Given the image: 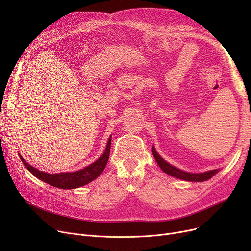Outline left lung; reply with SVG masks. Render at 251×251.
Listing matches in <instances>:
<instances>
[{
    "mask_svg": "<svg viewBox=\"0 0 251 251\" xmlns=\"http://www.w3.org/2000/svg\"><path fill=\"white\" fill-rule=\"evenodd\" d=\"M152 154L154 156V159L161 167V169L164 171L165 173L176 177L178 179H182L185 181H192V182H202V181H206L209 178H212L215 174L218 173L219 170H213V171H207V172L204 173H200V174H192V173H187L184 172L182 170H179L173 166H171L170 164H168L166 161H164L162 157L157 154V152L155 151L154 148H152Z\"/></svg>",
    "mask_w": 251,
    "mask_h": 251,
    "instance_id": "obj_1",
    "label": "left lung"
}]
</instances>
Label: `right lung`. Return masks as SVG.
Instances as JSON below:
<instances>
[{"mask_svg": "<svg viewBox=\"0 0 251 251\" xmlns=\"http://www.w3.org/2000/svg\"><path fill=\"white\" fill-rule=\"evenodd\" d=\"M110 149H111V137L108 141L107 148H105V151L103 154L100 157L98 161L95 163H92L88 167L79 170L77 172H72V173H58V174H49L42 172L32 166L28 165L26 163L23 157L19 154L20 160L22 161L23 165L26 167L29 172L38 178L39 180H42L51 186H55L58 188L62 189H73V188H78L80 186L86 185L89 182L92 180H95L97 177H99L102 171L107 165L109 161V156H110Z\"/></svg>", "mask_w": 251, "mask_h": 251, "instance_id": "right-lung-1", "label": "right lung"}]
</instances>
